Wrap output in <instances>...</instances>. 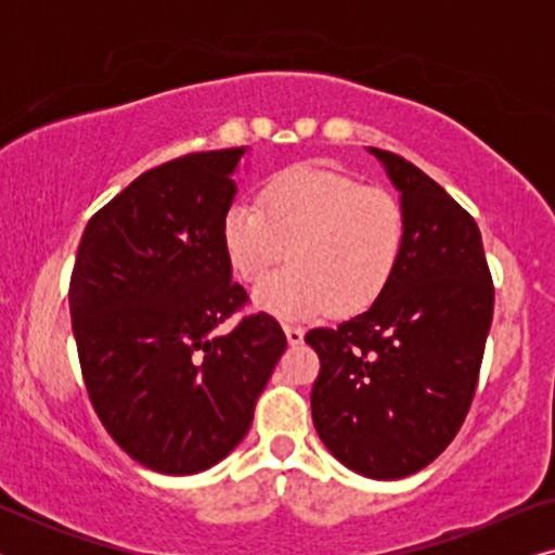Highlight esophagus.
<instances>
[{
	"label": "esophagus",
	"instance_id": "34e87169",
	"mask_svg": "<svg viewBox=\"0 0 555 555\" xmlns=\"http://www.w3.org/2000/svg\"><path fill=\"white\" fill-rule=\"evenodd\" d=\"M285 336H287V344L298 346L302 344V338H306V331H302L300 325H285Z\"/></svg>",
	"mask_w": 555,
	"mask_h": 555
}]
</instances>
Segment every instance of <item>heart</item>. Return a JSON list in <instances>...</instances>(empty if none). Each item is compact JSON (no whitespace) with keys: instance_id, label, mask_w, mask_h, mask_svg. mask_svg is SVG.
Masks as SVG:
<instances>
[{"instance_id":"obj_1","label":"heart","mask_w":555,"mask_h":555,"mask_svg":"<svg viewBox=\"0 0 555 555\" xmlns=\"http://www.w3.org/2000/svg\"><path fill=\"white\" fill-rule=\"evenodd\" d=\"M404 237L397 196L313 164L275 173L260 207L237 199L222 217L224 255L247 283L285 253L293 260L253 295L255 306L287 321L369 308L391 283Z\"/></svg>"}]
</instances>
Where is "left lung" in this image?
<instances>
[{
  "mask_svg": "<svg viewBox=\"0 0 555 555\" xmlns=\"http://www.w3.org/2000/svg\"><path fill=\"white\" fill-rule=\"evenodd\" d=\"M399 192L397 272L361 315L308 331L321 359L310 409L348 469L399 480L439 457L473 404L492 323V280L475 219L414 164L371 149Z\"/></svg>",
  "mask_w": 555,
  "mask_h": 555,
  "instance_id": "obj_1",
  "label": "left lung"
}]
</instances>
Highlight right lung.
<instances>
[{
  "label": "right lung",
  "instance_id": "right-lung-1",
  "mask_svg": "<svg viewBox=\"0 0 555 555\" xmlns=\"http://www.w3.org/2000/svg\"><path fill=\"white\" fill-rule=\"evenodd\" d=\"M247 154L156 166L82 232L70 280L82 378L108 435L154 473L196 475L222 462L245 439L287 346L268 313L215 333L247 298L222 247Z\"/></svg>",
  "mask_w": 555,
  "mask_h": 555
}]
</instances>
